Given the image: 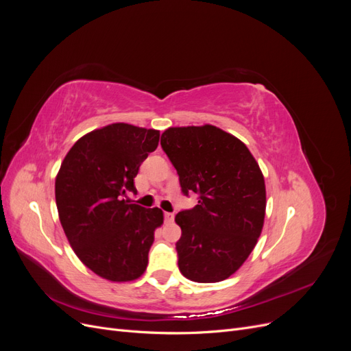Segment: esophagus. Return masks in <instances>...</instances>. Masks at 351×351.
<instances>
[{
  "mask_svg": "<svg viewBox=\"0 0 351 351\" xmlns=\"http://www.w3.org/2000/svg\"><path fill=\"white\" fill-rule=\"evenodd\" d=\"M164 219H165V222H173L174 221L173 212H164Z\"/></svg>",
  "mask_w": 351,
  "mask_h": 351,
  "instance_id": "obj_1",
  "label": "esophagus"
}]
</instances>
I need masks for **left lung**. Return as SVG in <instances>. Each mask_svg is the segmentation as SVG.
I'll use <instances>...</instances> for the list:
<instances>
[{"label":"left lung","mask_w":351,"mask_h":351,"mask_svg":"<svg viewBox=\"0 0 351 351\" xmlns=\"http://www.w3.org/2000/svg\"><path fill=\"white\" fill-rule=\"evenodd\" d=\"M161 146L183 195H199L195 208L176 215L180 272L196 282L226 280L249 258L263 227L267 192L256 159L237 137L209 124L169 127Z\"/></svg>","instance_id":"1"}]
</instances>
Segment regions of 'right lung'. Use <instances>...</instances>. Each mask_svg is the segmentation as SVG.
I'll use <instances>...</instances> for the list:
<instances>
[{"mask_svg": "<svg viewBox=\"0 0 351 351\" xmlns=\"http://www.w3.org/2000/svg\"><path fill=\"white\" fill-rule=\"evenodd\" d=\"M159 132L125 123L93 130L73 145L56 178L62 230L77 258L99 277L133 281L147 267L159 208L132 204L139 167L156 149Z\"/></svg>", "mask_w": 351, "mask_h": 351, "instance_id": "right-lung-1", "label": "right lung"}]
</instances>
